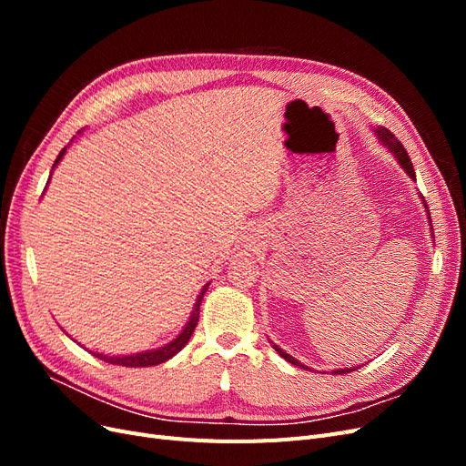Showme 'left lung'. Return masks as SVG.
<instances>
[{
	"label": "left lung",
	"mask_w": 466,
	"mask_h": 466,
	"mask_svg": "<svg viewBox=\"0 0 466 466\" xmlns=\"http://www.w3.org/2000/svg\"><path fill=\"white\" fill-rule=\"evenodd\" d=\"M373 132H375V137H377V142L383 146L394 159L399 161V165L404 168V173L410 177L412 180H416V175H414V167H412V161H410V157H408V153H406V149L402 147V144L399 142L397 137H394V134H390L387 128H383V126H377V128H373ZM420 194V192H418ZM420 200H421V204H424V208H426V216H428V223L431 225V218H430V209H428V204H426V200H424V196L420 194ZM431 229V228H430ZM431 238H433V229H431ZM270 344H272V348L278 351V354L284 358L286 361H289V363H293V365H298V368H303V370H309L311 371V368H309V365H305V363H301L299 360H295L293 356H289L288 351H284L281 350L278 344H274L272 340H270ZM358 368H361V365H358ZM358 368H344V370H332L330 373L332 375H342V373H350V371H356Z\"/></svg>",
	"instance_id": "left-lung-1"
}]
</instances>
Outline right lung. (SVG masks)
Wrapping results in <instances>:
<instances>
[{
    "mask_svg": "<svg viewBox=\"0 0 466 466\" xmlns=\"http://www.w3.org/2000/svg\"><path fill=\"white\" fill-rule=\"evenodd\" d=\"M81 132H83V130H79L77 134H81ZM72 142H74V139H72ZM67 147H69V146H66V147L60 151L58 157H56V161H54V165H52V171H54V168L58 167V163L64 159V155H66ZM52 171H50V178H52ZM50 178H48V182H50ZM48 182H46V188H48ZM46 188H45V190H46ZM208 288H209V281L200 289L198 298H196V303H194V307H192V313H190L187 324H185V327H182V330L173 338L171 342H167V344H163V346H159V348L136 351V354H124V356H108V354H103V351H91V354H93L95 358H98V360L106 361V363L122 365V368H151V365H159V363H163V361H167V360H171L173 356L178 354V351H180L182 348H185V346L188 344L190 336H192V332H194V329H196V324H198L200 305H202L204 293L208 291ZM74 342H76V340H74Z\"/></svg>",
    "mask_w": 466,
    "mask_h": 466,
    "instance_id": "add662e5",
    "label": "right lung"
}]
</instances>
